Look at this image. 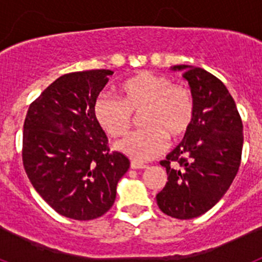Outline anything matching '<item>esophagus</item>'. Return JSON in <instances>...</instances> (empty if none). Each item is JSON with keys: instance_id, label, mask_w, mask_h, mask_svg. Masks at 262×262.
I'll return each mask as SVG.
<instances>
[{"instance_id": "obj_1", "label": "esophagus", "mask_w": 262, "mask_h": 262, "mask_svg": "<svg viewBox=\"0 0 262 262\" xmlns=\"http://www.w3.org/2000/svg\"><path fill=\"white\" fill-rule=\"evenodd\" d=\"M131 168L133 169H145L147 165L142 163H138V161H131Z\"/></svg>"}]
</instances>
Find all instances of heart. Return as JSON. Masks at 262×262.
I'll return each instance as SVG.
<instances>
[{
  "instance_id": "heart-1",
  "label": "heart",
  "mask_w": 262,
  "mask_h": 262,
  "mask_svg": "<svg viewBox=\"0 0 262 262\" xmlns=\"http://www.w3.org/2000/svg\"><path fill=\"white\" fill-rule=\"evenodd\" d=\"M120 101L101 94L94 103V117L113 139L129 133L134 115H140L144 128L119 143V149L135 161H147L165 149L168 136L182 138L193 124L195 105L190 90L173 85L165 76L140 72L124 80Z\"/></svg>"
}]
</instances>
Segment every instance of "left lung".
Instances as JSON below:
<instances>
[{"mask_svg": "<svg viewBox=\"0 0 262 262\" xmlns=\"http://www.w3.org/2000/svg\"><path fill=\"white\" fill-rule=\"evenodd\" d=\"M189 82L195 113L182 142L161 165L168 182L156 195L164 214L193 219L209 211L237 174L243 151V122L226 85L210 72L174 66Z\"/></svg>", "mask_w": 262, "mask_h": 262, "instance_id": "1", "label": "left lung"}]
</instances>
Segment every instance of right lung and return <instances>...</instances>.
Here are the masks:
<instances>
[{
    "label": "right lung",
    "mask_w": 262,
    "mask_h": 262,
    "mask_svg": "<svg viewBox=\"0 0 262 262\" xmlns=\"http://www.w3.org/2000/svg\"><path fill=\"white\" fill-rule=\"evenodd\" d=\"M113 73L93 69L61 76L30 105L23 124L30 182L55 211L76 221L107 212L129 168L123 154L110 152L94 117L97 97Z\"/></svg>",
    "instance_id": "right-lung-1"
}]
</instances>
